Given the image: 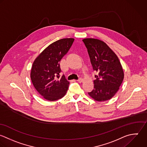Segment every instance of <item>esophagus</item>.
Returning <instances> with one entry per match:
<instances>
[{
    "label": "esophagus",
    "instance_id": "34e87169",
    "mask_svg": "<svg viewBox=\"0 0 147 147\" xmlns=\"http://www.w3.org/2000/svg\"><path fill=\"white\" fill-rule=\"evenodd\" d=\"M77 81H78V82H80V83H81V82H82L83 81V79H82V78H80L77 80Z\"/></svg>",
    "mask_w": 147,
    "mask_h": 147
}]
</instances>
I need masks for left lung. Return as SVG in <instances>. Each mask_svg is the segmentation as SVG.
<instances>
[{
	"label": "left lung",
	"instance_id": "left-lung-1",
	"mask_svg": "<svg viewBox=\"0 0 147 147\" xmlns=\"http://www.w3.org/2000/svg\"><path fill=\"white\" fill-rule=\"evenodd\" d=\"M90 59L95 75L94 89L89 96L97 101L112 98L119 89L124 79V71L116 54L103 41L93 38L82 40Z\"/></svg>",
	"mask_w": 147,
	"mask_h": 147
}]
</instances>
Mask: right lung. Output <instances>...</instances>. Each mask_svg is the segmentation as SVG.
I'll use <instances>...</instances> for the list:
<instances>
[{"mask_svg": "<svg viewBox=\"0 0 147 147\" xmlns=\"http://www.w3.org/2000/svg\"><path fill=\"white\" fill-rule=\"evenodd\" d=\"M74 39H59L46 48L34 61L31 79L38 92L45 99L53 101L62 98L70 82L59 75L60 61L70 49Z\"/></svg>", "mask_w": 147, "mask_h": 147, "instance_id": "add662e5", "label": "right lung"}]
</instances>
